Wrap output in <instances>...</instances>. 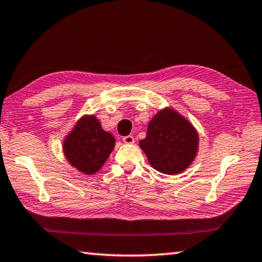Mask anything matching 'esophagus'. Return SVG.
Segmentation results:
<instances>
[{"mask_svg": "<svg viewBox=\"0 0 262 262\" xmlns=\"http://www.w3.org/2000/svg\"><path fill=\"white\" fill-rule=\"evenodd\" d=\"M122 141L125 142L126 144H133V143H134V142H135V139H134V137H133L132 135H128V136L123 137Z\"/></svg>", "mask_w": 262, "mask_h": 262, "instance_id": "34e87169", "label": "esophagus"}]
</instances>
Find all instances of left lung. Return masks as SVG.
<instances>
[{"label": "left lung", "mask_w": 262, "mask_h": 262, "mask_svg": "<svg viewBox=\"0 0 262 262\" xmlns=\"http://www.w3.org/2000/svg\"><path fill=\"white\" fill-rule=\"evenodd\" d=\"M148 162L164 174H179L194 162L199 151V133L171 106L159 110L139 142Z\"/></svg>", "instance_id": "8db88e82"}]
</instances>
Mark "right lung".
<instances>
[{
	"label": "right lung",
	"mask_w": 262,
	"mask_h": 262,
	"mask_svg": "<svg viewBox=\"0 0 262 262\" xmlns=\"http://www.w3.org/2000/svg\"><path fill=\"white\" fill-rule=\"evenodd\" d=\"M62 145L68 163L84 174H95L107 161L115 145L111 133L103 129L95 114H84L66 135Z\"/></svg>",
	"instance_id": "obj_1"
}]
</instances>
